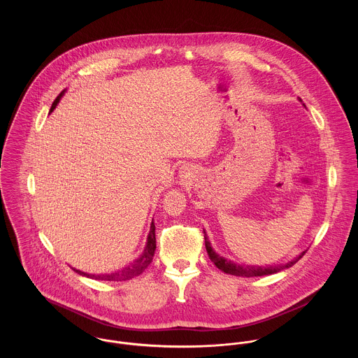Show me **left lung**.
Returning <instances> with one entry per match:
<instances>
[{"instance_id": "1", "label": "left lung", "mask_w": 358, "mask_h": 358, "mask_svg": "<svg viewBox=\"0 0 358 358\" xmlns=\"http://www.w3.org/2000/svg\"><path fill=\"white\" fill-rule=\"evenodd\" d=\"M301 102H302V99H301ZM204 240L205 248H206V252H208L209 259L215 263V266H216L217 268H220L222 271H224V273H227V274H231V275L259 277V275L274 274V273H277V271H281V270H284V268H288V267L294 266V264H295V263H296L302 256L305 255V252H303L302 255L298 256L295 260H291V262H288V263H285V264H281V266H270V267H259V266H240V264H236V263H233V262H230V260H227V259H224V257L217 255V254L212 250V247H210V244H209V241H208L206 234H204Z\"/></svg>"}]
</instances>
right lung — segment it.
<instances>
[{
  "label": "right lung",
  "mask_w": 358,
  "mask_h": 358,
  "mask_svg": "<svg viewBox=\"0 0 358 358\" xmlns=\"http://www.w3.org/2000/svg\"><path fill=\"white\" fill-rule=\"evenodd\" d=\"M63 96V92L59 94V96L53 101L51 106V110L50 113L53 111V108L56 107V104L60 101V98ZM154 251H155V226H154L153 222H152V226H150V233H149V237H148V244H146V248L143 251V254L139 256L135 262H132L129 266L118 270V271H114V273H110V274H88V273H84V271H80V270H76L73 268L74 271H77L80 275H85V277H90V278H94V280H102V281H125V280H131L139 274H142L145 271V268L152 263L153 260Z\"/></svg>",
  "instance_id": "right-lung-1"
}]
</instances>
